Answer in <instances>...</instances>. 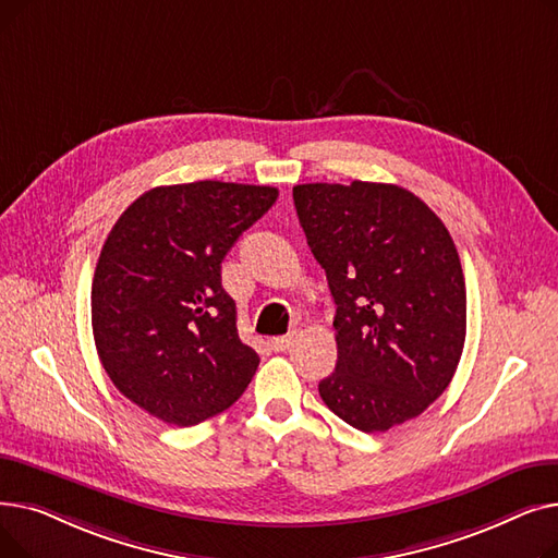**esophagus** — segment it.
<instances>
[{
    "mask_svg": "<svg viewBox=\"0 0 558 558\" xmlns=\"http://www.w3.org/2000/svg\"><path fill=\"white\" fill-rule=\"evenodd\" d=\"M294 343V337H276L271 339V350H276V353H284V350H289V345Z\"/></svg>",
    "mask_w": 558,
    "mask_h": 558,
    "instance_id": "esophagus-1",
    "label": "esophagus"
}]
</instances>
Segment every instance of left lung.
I'll use <instances>...</instances> for the list:
<instances>
[{
    "instance_id": "obj_1",
    "label": "left lung",
    "mask_w": 558,
    "mask_h": 558,
    "mask_svg": "<svg viewBox=\"0 0 558 558\" xmlns=\"http://www.w3.org/2000/svg\"><path fill=\"white\" fill-rule=\"evenodd\" d=\"M307 246L337 305V366L318 393L341 421L387 432L441 396L465 341V282L448 228L409 190L294 187Z\"/></svg>"
}]
</instances>
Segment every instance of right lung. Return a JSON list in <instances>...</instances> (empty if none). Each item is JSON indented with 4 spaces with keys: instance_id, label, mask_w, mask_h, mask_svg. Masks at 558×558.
Masks as SVG:
<instances>
[{
    "instance_id": "1",
    "label": "right lung",
    "mask_w": 558,
    "mask_h": 558,
    "mask_svg": "<svg viewBox=\"0 0 558 558\" xmlns=\"http://www.w3.org/2000/svg\"><path fill=\"white\" fill-rule=\"evenodd\" d=\"M276 198L267 185H165L112 226L93 280V335L112 385L146 414L190 427L248 387L259 357L238 335L221 262Z\"/></svg>"
}]
</instances>
